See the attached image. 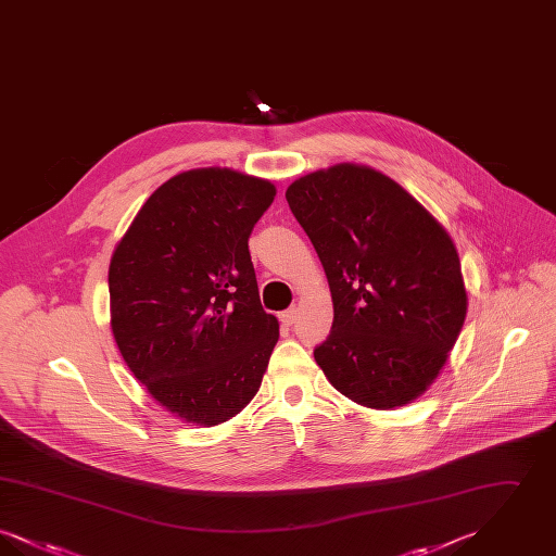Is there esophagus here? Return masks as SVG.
I'll return each instance as SVG.
<instances>
[{
    "label": "esophagus",
    "instance_id": "1",
    "mask_svg": "<svg viewBox=\"0 0 556 556\" xmlns=\"http://www.w3.org/2000/svg\"><path fill=\"white\" fill-rule=\"evenodd\" d=\"M279 318H281V323H283V325H288V327H290V325H293V320H295V308H290V311L281 313Z\"/></svg>",
    "mask_w": 556,
    "mask_h": 556
}]
</instances>
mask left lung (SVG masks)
Listing matches in <instances>:
<instances>
[{
    "label": "left lung",
    "instance_id": "8db88e82",
    "mask_svg": "<svg viewBox=\"0 0 556 556\" xmlns=\"http://www.w3.org/2000/svg\"><path fill=\"white\" fill-rule=\"evenodd\" d=\"M286 198L333 300L331 333L315 348L325 377L379 410L421 396L467 317L446 229L396 181L356 164L300 177Z\"/></svg>",
    "mask_w": 556,
    "mask_h": 556
}]
</instances>
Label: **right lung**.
I'll use <instances>...</instances> for the list:
<instances>
[{"label":"right lung","instance_id":"1","mask_svg":"<svg viewBox=\"0 0 556 556\" xmlns=\"http://www.w3.org/2000/svg\"><path fill=\"white\" fill-rule=\"evenodd\" d=\"M275 186L231 168L160 186L118 241L110 325L132 375L187 424H223L256 396L279 323L265 313L248 239Z\"/></svg>","mask_w":556,"mask_h":556}]
</instances>
